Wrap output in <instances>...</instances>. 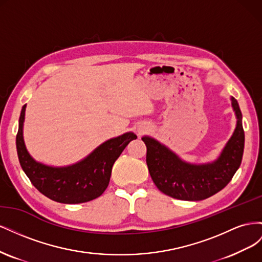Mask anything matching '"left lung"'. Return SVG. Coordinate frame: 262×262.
Instances as JSON below:
<instances>
[{"instance_id":"obj_1","label":"left lung","mask_w":262,"mask_h":262,"mask_svg":"<svg viewBox=\"0 0 262 262\" xmlns=\"http://www.w3.org/2000/svg\"><path fill=\"white\" fill-rule=\"evenodd\" d=\"M236 116L235 130L220 155L209 163L193 164L182 160L173 150L156 139L144 136L146 164L156 187L165 194L178 200L200 201L221 191L239 168L245 133L239 105L231 97Z\"/></svg>"}]
</instances>
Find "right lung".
Returning a JSON list of instances; mask_svg holds the SVG:
<instances>
[{
    "mask_svg": "<svg viewBox=\"0 0 262 262\" xmlns=\"http://www.w3.org/2000/svg\"><path fill=\"white\" fill-rule=\"evenodd\" d=\"M25 112L26 105H24L16 136L18 160L31 184L55 202L76 204L100 196L109 185L117 158L132 140L137 139L133 132H126L107 140L75 164L62 167L45 165L33 158L26 148L23 132Z\"/></svg>",
    "mask_w": 262,
    "mask_h": 262,
    "instance_id": "1",
    "label": "right lung"
}]
</instances>
